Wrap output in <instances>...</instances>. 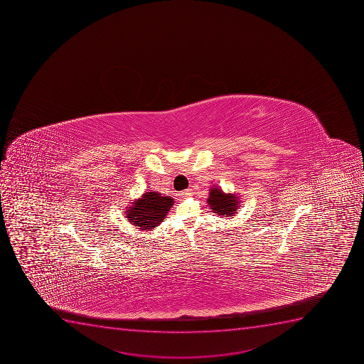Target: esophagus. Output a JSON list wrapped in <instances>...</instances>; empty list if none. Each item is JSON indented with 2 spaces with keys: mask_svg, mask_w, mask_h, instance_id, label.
<instances>
[{
  "mask_svg": "<svg viewBox=\"0 0 364 364\" xmlns=\"http://www.w3.org/2000/svg\"><path fill=\"white\" fill-rule=\"evenodd\" d=\"M179 198H185V197H188V196H192V191L191 190H190V188H188V190H185V191H183V192H180L179 195Z\"/></svg>",
  "mask_w": 364,
  "mask_h": 364,
  "instance_id": "1",
  "label": "esophagus"
}]
</instances>
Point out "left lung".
I'll return each mask as SVG.
<instances>
[{"label":"left lung","instance_id":"obj_1","mask_svg":"<svg viewBox=\"0 0 364 364\" xmlns=\"http://www.w3.org/2000/svg\"><path fill=\"white\" fill-rule=\"evenodd\" d=\"M238 198L232 193H224L222 188L213 186L210 190L208 204L218 216L232 217L238 210Z\"/></svg>","mask_w":364,"mask_h":364}]
</instances>
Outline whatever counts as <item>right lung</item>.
I'll list each match as a JSON object with an SVG mask.
<instances>
[{"instance_id":"obj_1","label":"right lung","mask_w":364,"mask_h":364,"mask_svg":"<svg viewBox=\"0 0 364 364\" xmlns=\"http://www.w3.org/2000/svg\"><path fill=\"white\" fill-rule=\"evenodd\" d=\"M173 203L174 200L169 196L164 197L159 192H144L127 210V220L141 230H151L165 220Z\"/></svg>"}]
</instances>
